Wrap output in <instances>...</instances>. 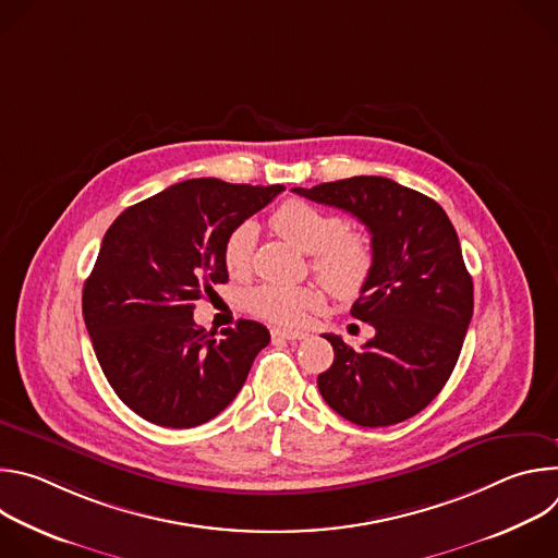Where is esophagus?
<instances>
[{
    "mask_svg": "<svg viewBox=\"0 0 558 558\" xmlns=\"http://www.w3.org/2000/svg\"><path fill=\"white\" fill-rule=\"evenodd\" d=\"M274 338H282V340H304L306 333L304 331H291V329H271Z\"/></svg>",
    "mask_w": 558,
    "mask_h": 558,
    "instance_id": "esophagus-1",
    "label": "esophagus"
}]
</instances>
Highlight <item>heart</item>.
Segmentation results:
<instances>
[{
	"label": "heart",
	"mask_w": 558,
	"mask_h": 558,
	"mask_svg": "<svg viewBox=\"0 0 558 558\" xmlns=\"http://www.w3.org/2000/svg\"><path fill=\"white\" fill-rule=\"evenodd\" d=\"M278 233L300 252L313 254L311 269L327 289L340 298H355L375 269V247L364 231H347V222L329 211L302 201H289L274 214ZM258 229L245 220L229 231L222 245V263L231 276H245L252 269ZM327 295L315 284H274L265 282L245 293V306L267 323L298 327L315 311H320Z\"/></svg>",
	"instance_id": "b5f03b06"
}]
</instances>
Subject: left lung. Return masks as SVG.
<instances>
[{
    "label": "left lung",
    "instance_id": "1",
    "mask_svg": "<svg viewBox=\"0 0 558 558\" xmlns=\"http://www.w3.org/2000/svg\"><path fill=\"white\" fill-rule=\"evenodd\" d=\"M295 194L366 225L375 269L351 315L375 329L351 349L325 333L333 364L317 375L325 402L357 426L400 424L448 381L472 317V278L457 231L433 198L384 177H353Z\"/></svg>",
    "mask_w": 558,
    "mask_h": 558
}]
</instances>
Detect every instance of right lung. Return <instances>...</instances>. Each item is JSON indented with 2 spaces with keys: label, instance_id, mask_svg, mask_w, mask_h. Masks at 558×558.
Returning <instances> with one entry per match:
<instances>
[{
  "label": "right lung",
  "instance_id": "1",
  "mask_svg": "<svg viewBox=\"0 0 558 558\" xmlns=\"http://www.w3.org/2000/svg\"><path fill=\"white\" fill-rule=\"evenodd\" d=\"M282 185L192 179L128 207L106 231L84 284V320L119 400L166 428H192L225 411L269 344L260 323L211 331L196 300L227 282L225 238Z\"/></svg>",
  "mask_w": 558,
  "mask_h": 558
}]
</instances>
